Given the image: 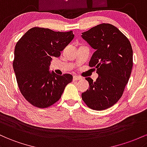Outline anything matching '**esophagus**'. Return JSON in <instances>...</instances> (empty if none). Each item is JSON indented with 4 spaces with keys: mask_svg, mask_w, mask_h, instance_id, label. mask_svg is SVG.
Segmentation results:
<instances>
[{
    "mask_svg": "<svg viewBox=\"0 0 147 147\" xmlns=\"http://www.w3.org/2000/svg\"><path fill=\"white\" fill-rule=\"evenodd\" d=\"M82 78H80V76H74V80H81Z\"/></svg>",
    "mask_w": 147,
    "mask_h": 147,
    "instance_id": "esophagus-1",
    "label": "esophagus"
}]
</instances>
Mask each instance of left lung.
Masks as SVG:
<instances>
[{
  "label": "left lung",
  "instance_id": "8db88e82",
  "mask_svg": "<svg viewBox=\"0 0 147 147\" xmlns=\"http://www.w3.org/2000/svg\"><path fill=\"white\" fill-rule=\"evenodd\" d=\"M81 37L95 49L89 66L94 67L98 78L90 77V88L82 94L89 108L103 110L115 105L123 94L133 68L131 42L117 28L109 24L97 25Z\"/></svg>",
  "mask_w": 147,
  "mask_h": 147
}]
</instances>
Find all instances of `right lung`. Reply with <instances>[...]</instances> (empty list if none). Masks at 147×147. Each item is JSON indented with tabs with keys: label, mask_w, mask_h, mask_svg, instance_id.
Returning a JSON list of instances; mask_svg holds the SVG:
<instances>
[{
	"label": "right lung",
	"mask_w": 147,
	"mask_h": 147,
	"mask_svg": "<svg viewBox=\"0 0 147 147\" xmlns=\"http://www.w3.org/2000/svg\"><path fill=\"white\" fill-rule=\"evenodd\" d=\"M74 37L72 31L34 27L16 43L13 61L16 81L21 93L34 106L45 108L54 104L73 80L71 74L50 72L49 66L52 57H58Z\"/></svg>",
	"instance_id": "obj_1"
}]
</instances>
